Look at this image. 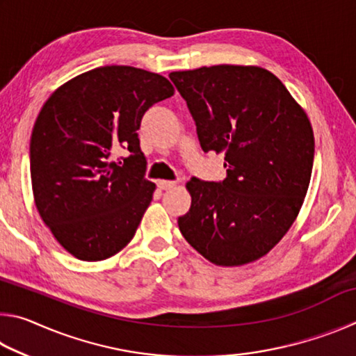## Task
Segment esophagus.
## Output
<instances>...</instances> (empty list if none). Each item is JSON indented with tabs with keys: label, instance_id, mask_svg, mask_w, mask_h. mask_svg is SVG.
Returning <instances> with one entry per match:
<instances>
[{
	"label": "esophagus",
	"instance_id": "34e87169",
	"mask_svg": "<svg viewBox=\"0 0 356 356\" xmlns=\"http://www.w3.org/2000/svg\"><path fill=\"white\" fill-rule=\"evenodd\" d=\"M156 186H159L160 190H171L176 186V182H171V180H159V182H156Z\"/></svg>",
	"mask_w": 356,
	"mask_h": 356
}]
</instances>
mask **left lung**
<instances>
[{
    "label": "left lung",
    "mask_w": 356,
    "mask_h": 356,
    "mask_svg": "<svg viewBox=\"0 0 356 356\" xmlns=\"http://www.w3.org/2000/svg\"><path fill=\"white\" fill-rule=\"evenodd\" d=\"M204 152L225 154L226 179L186 184L191 207L179 216L186 242L216 265L262 257L301 209L314 163L306 113L272 72L212 65L171 72Z\"/></svg>",
    "instance_id": "obj_1"
}]
</instances>
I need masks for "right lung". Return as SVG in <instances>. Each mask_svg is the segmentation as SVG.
<instances>
[{
  "instance_id": "right-lung-1",
  "label": "right lung",
  "mask_w": 356,
  "mask_h": 356,
  "mask_svg": "<svg viewBox=\"0 0 356 356\" xmlns=\"http://www.w3.org/2000/svg\"><path fill=\"white\" fill-rule=\"evenodd\" d=\"M172 94L159 74L105 65L63 84L42 106L29 144L34 201L72 256L104 261L134 238L155 190L136 131L144 113ZM120 148L131 154L114 161Z\"/></svg>"
}]
</instances>
